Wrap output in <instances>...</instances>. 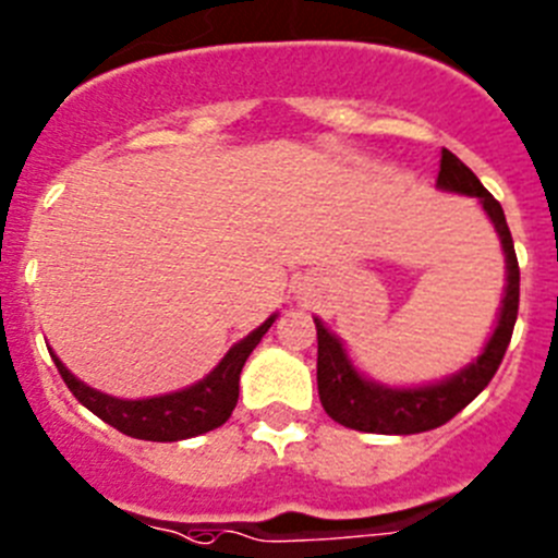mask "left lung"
I'll list each match as a JSON object with an SVG mask.
<instances>
[{"mask_svg":"<svg viewBox=\"0 0 558 558\" xmlns=\"http://www.w3.org/2000/svg\"><path fill=\"white\" fill-rule=\"evenodd\" d=\"M435 187L477 198L494 232L500 235L502 255H506V289H502L497 323H494V331L486 339L483 351L477 353V360L454 371L452 376L429 381V385L393 387L367 379L348 356L345 342L333 331H328L323 319L314 317L317 323V390L323 410L337 424L360 429V433L415 435L447 424L469 401L483 393V387L492 381L506 356L508 342H511L517 308H520V266H517L506 213H502L500 202L481 185V179L447 148L440 151V171Z\"/></svg>","mask_w":558,"mask_h":558,"instance_id":"1","label":"left lung"}]
</instances>
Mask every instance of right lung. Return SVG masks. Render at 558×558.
<instances>
[{
  "mask_svg": "<svg viewBox=\"0 0 558 558\" xmlns=\"http://www.w3.org/2000/svg\"><path fill=\"white\" fill-rule=\"evenodd\" d=\"M275 319H278V314L266 317L255 331L239 339L205 379H198L191 387H182V390H173V393L151 396V399H118V396L100 393V390L77 379L75 373L66 371L64 362L58 360L52 351L50 356L72 396L98 418H104L106 424H111L123 435H132V438L171 444V440L210 433L230 418L235 404H239L241 367L264 339V333L272 328Z\"/></svg>",
  "mask_w": 558,
  "mask_h": 558,
  "instance_id": "right-lung-1",
  "label": "right lung"
}]
</instances>
